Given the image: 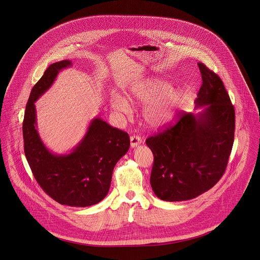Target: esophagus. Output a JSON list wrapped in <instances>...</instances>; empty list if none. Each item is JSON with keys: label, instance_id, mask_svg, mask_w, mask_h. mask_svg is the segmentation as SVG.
<instances>
[{"label": "esophagus", "instance_id": "obj_1", "mask_svg": "<svg viewBox=\"0 0 260 260\" xmlns=\"http://www.w3.org/2000/svg\"><path fill=\"white\" fill-rule=\"evenodd\" d=\"M141 142H142L141 137H139V136H131V146H132V147H136V146H138Z\"/></svg>", "mask_w": 260, "mask_h": 260}]
</instances>
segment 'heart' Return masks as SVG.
Returning a JSON list of instances; mask_svg holds the SVG:
<instances>
[{
  "label": "heart",
  "mask_w": 260,
  "mask_h": 260,
  "mask_svg": "<svg viewBox=\"0 0 260 260\" xmlns=\"http://www.w3.org/2000/svg\"><path fill=\"white\" fill-rule=\"evenodd\" d=\"M126 96L133 103H147L143 108V117L154 127L164 126L173 120L179 101V93L160 79H149L140 83ZM110 105L114 111L120 114H128L132 110L129 102L117 93L111 94Z\"/></svg>",
  "instance_id": "1"
}]
</instances>
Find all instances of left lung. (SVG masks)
I'll return each instance as SVG.
<instances>
[{
	"mask_svg": "<svg viewBox=\"0 0 260 260\" xmlns=\"http://www.w3.org/2000/svg\"><path fill=\"white\" fill-rule=\"evenodd\" d=\"M203 84L197 107L180 112L174 124L149 136L154 155L150 183L162 201L196 198L215 185L226 170L234 142L235 110L219 76L199 62Z\"/></svg>",
	"mask_w": 260,
	"mask_h": 260,
	"instance_id": "1",
	"label": "left lung"
}]
</instances>
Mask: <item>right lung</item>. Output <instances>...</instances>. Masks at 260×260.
Listing matches in <instances>:
<instances>
[{"label": "right lung", "instance_id": "1", "mask_svg": "<svg viewBox=\"0 0 260 260\" xmlns=\"http://www.w3.org/2000/svg\"><path fill=\"white\" fill-rule=\"evenodd\" d=\"M69 60L50 65L33 87L25 109L22 133L24 153L41 188L57 203L89 207L108 194L115 165L129 148V136L100 118L93 119L87 134L70 154L55 155L38 134L35 102L54 82Z\"/></svg>", "mask_w": 260, "mask_h": 260}]
</instances>
